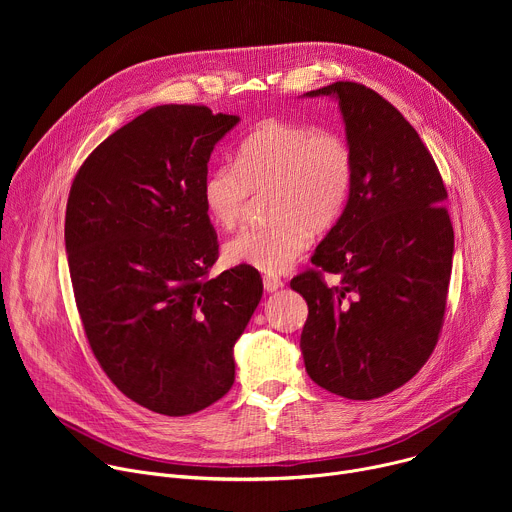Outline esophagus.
Masks as SVG:
<instances>
[{
	"label": "esophagus",
	"instance_id": "1",
	"mask_svg": "<svg viewBox=\"0 0 512 512\" xmlns=\"http://www.w3.org/2000/svg\"><path fill=\"white\" fill-rule=\"evenodd\" d=\"M263 285H265L267 291H277L279 287H283V281L277 275H265L263 277Z\"/></svg>",
	"mask_w": 512,
	"mask_h": 512
}]
</instances>
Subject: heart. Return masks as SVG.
I'll list each match as a JSON object with an SVG mask.
<instances>
[{"mask_svg":"<svg viewBox=\"0 0 512 512\" xmlns=\"http://www.w3.org/2000/svg\"><path fill=\"white\" fill-rule=\"evenodd\" d=\"M354 180L348 141L332 129L269 119L239 145L235 164H218L202 182V202L221 229L239 225L251 194L267 192L261 227L237 233L225 245L233 265L283 273L312 243V231L336 225Z\"/></svg>","mask_w":512,"mask_h":512,"instance_id":"b5f03b06","label":"heart"}]
</instances>
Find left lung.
Instances as JSON below:
<instances>
[{"mask_svg":"<svg viewBox=\"0 0 512 512\" xmlns=\"http://www.w3.org/2000/svg\"><path fill=\"white\" fill-rule=\"evenodd\" d=\"M306 95L338 99L354 180L314 267L291 279L308 302L300 348L314 383L369 401L413 379L440 338L454 255L448 192L417 131L379 93L338 81Z\"/></svg>","mask_w":512,"mask_h":512,"instance_id":"1","label":"left lung"}]
</instances>
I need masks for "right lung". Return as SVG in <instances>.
Wrapping results in <instances>:
<instances>
[{
  "mask_svg": "<svg viewBox=\"0 0 512 512\" xmlns=\"http://www.w3.org/2000/svg\"><path fill=\"white\" fill-rule=\"evenodd\" d=\"M237 115L160 105L109 135L72 180L64 243L95 358L137 405L182 417L229 393L257 269L210 279L218 241L202 182Z\"/></svg>",
  "mask_w": 512,
  "mask_h": 512,
  "instance_id": "add662e5",
  "label": "right lung"
}]
</instances>
